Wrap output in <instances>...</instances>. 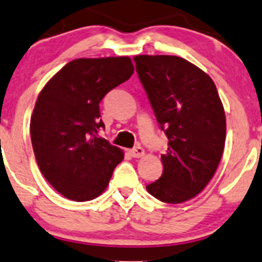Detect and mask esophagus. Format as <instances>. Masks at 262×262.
I'll return each instance as SVG.
<instances>
[{"label":"esophagus","mask_w":262,"mask_h":262,"mask_svg":"<svg viewBox=\"0 0 262 262\" xmlns=\"http://www.w3.org/2000/svg\"><path fill=\"white\" fill-rule=\"evenodd\" d=\"M129 154H130L133 158H142V157H144L145 151L142 146H137V148L129 150Z\"/></svg>","instance_id":"esophagus-1"}]
</instances>
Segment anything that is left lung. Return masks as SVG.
Instances as JSON below:
<instances>
[{
  "instance_id": "left-lung-1",
  "label": "left lung",
  "mask_w": 262,
  "mask_h": 262,
  "mask_svg": "<svg viewBox=\"0 0 262 262\" xmlns=\"http://www.w3.org/2000/svg\"><path fill=\"white\" fill-rule=\"evenodd\" d=\"M155 118L169 139L163 174L146 190L158 200L180 204L196 196L223 157L226 118L209 74L182 57H134Z\"/></svg>"
}]
</instances>
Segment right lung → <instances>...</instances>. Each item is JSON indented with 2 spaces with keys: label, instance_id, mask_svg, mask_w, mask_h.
I'll return each instance as SVG.
<instances>
[{
  "label": "right lung",
  "instance_id": "obj_1",
  "mask_svg": "<svg viewBox=\"0 0 262 262\" xmlns=\"http://www.w3.org/2000/svg\"><path fill=\"white\" fill-rule=\"evenodd\" d=\"M133 72L128 56L78 58L39 92L30 124L33 153L46 180L67 199L98 198L124 159L122 149L98 137L99 103Z\"/></svg>",
  "mask_w": 262,
  "mask_h": 262
}]
</instances>
